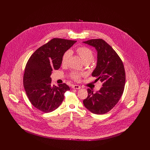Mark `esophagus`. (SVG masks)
<instances>
[{"label": "esophagus", "instance_id": "esophagus-1", "mask_svg": "<svg viewBox=\"0 0 150 150\" xmlns=\"http://www.w3.org/2000/svg\"><path fill=\"white\" fill-rule=\"evenodd\" d=\"M72 88L73 89H79L81 88L80 86H78V85H73L72 86Z\"/></svg>", "mask_w": 150, "mask_h": 150}]
</instances>
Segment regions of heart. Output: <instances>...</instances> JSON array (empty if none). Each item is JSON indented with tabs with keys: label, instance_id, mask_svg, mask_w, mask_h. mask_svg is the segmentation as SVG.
Masks as SVG:
<instances>
[{
	"label": "heart",
	"instance_id": "obj_1",
	"mask_svg": "<svg viewBox=\"0 0 150 150\" xmlns=\"http://www.w3.org/2000/svg\"><path fill=\"white\" fill-rule=\"evenodd\" d=\"M76 52L78 55L80 57V58L82 59V61L85 64H89L93 61L94 58L93 52L89 48L84 47V46L79 47L76 48ZM70 56H71V52L70 50H67L64 52V54L62 55V59H61V64L62 66H65L67 64ZM82 76H83L82 74L79 73L76 71L71 72L70 74V78L72 79L77 81L80 80V79Z\"/></svg>",
	"mask_w": 150,
	"mask_h": 150
}]
</instances>
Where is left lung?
<instances>
[{
    "label": "left lung",
    "instance_id": "left-lung-1",
    "mask_svg": "<svg viewBox=\"0 0 150 150\" xmlns=\"http://www.w3.org/2000/svg\"><path fill=\"white\" fill-rule=\"evenodd\" d=\"M83 43L95 47L97 51V66L92 75L103 83L96 93L87 89L88 96L83 103L93 114H105L114 108L122 95L125 84L124 64L114 49L103 39H91Z\"/></svg>",
    "mask_w": 150,
    "mask_h": 150
}]
</instances>
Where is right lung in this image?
<instances>
[{
    "label": "right lung",
    "instance_id": "right-lung-1",
    "mask_svg": "<svg viewBox=\"0 0 150 150\" xmlns=\"http://www.w3.org/2000/svg\"><path fill=\"white\" fill-rule=\"evenodd\" d=\"M76 42L53 38L30 57L23 83L30 102L39 110L45 113L55 110L62 103L64 93L70 89L65 83L52 86L50 75L53 70L59 69L62 55Z\"/></svg>",
    "mask_w": 150,
    "mask_h": 150
}]
</instances>
